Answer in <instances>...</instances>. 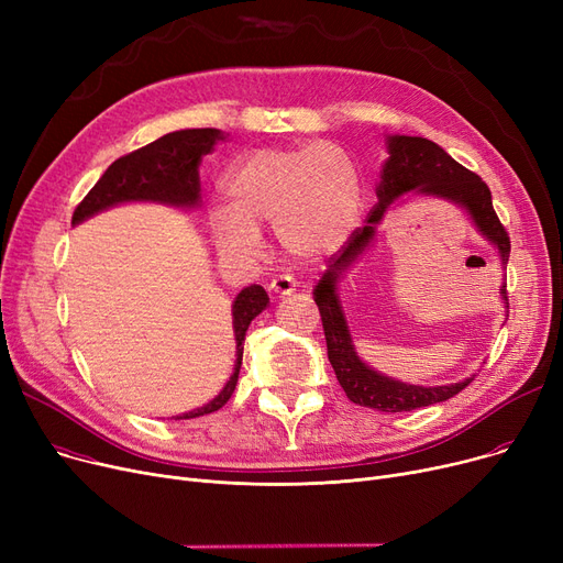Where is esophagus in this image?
<instances>
[{
    "instance_id": "34e87169",
    "label": "esophagus",
    "mask_w": 563,
    "mask_h": 563,
    "mask_svg": "<svg viewBox=\"0 0 563 563\" xmlns=\"http://www.w3.org/2000/svg\"><path fill=\"white\" fill-rule=\"evenodd\" d=\"M297 280H294L291 276H278V278H274L272 283H269V294L274 299H285V297H289V294H294L297 291Z\"/></svg>"
}]
</instances>
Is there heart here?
Returning a JSON list of instances; mask_svg holds the SVG:
<instances>
[{"instance_id": "heart-1", "label": "heart", "mask_w": 563, "mask_h": 563, "mask_svg": "<svg viewBox=\"0 0 563 563\" xmlns=\"http://www.w3.org/2000/svg\"><path fill=\"white\" fill-rule=\"evenodd\" d=\"M223 194L228 205L214 207L207 225L230 260H257L266 228L287 257L323 260L351 240L363 214L361 173L333 143L260 147L228 170Z\"/></svg>"}]
</instances>
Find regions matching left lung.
<instances>
[{"label":"left lung","mask_w":563,"mask_h":563,"mask_svg":"<svg viewBox=\"0 0 563 563\" xmlns=\"http://www.w3.org/2000/svg\"><path fill=\"white\" fill-rule=\"evenodd\" d=\"M386 147L388 159L380 166V180L376 185L378 202L367 219V225L351 236L349 246L340 255L331 257L329 269L323 272L312 294L314 303L319 306L321 312L323 335H327L329 346V361L346 397L353 404L376 408L383 412H408L452 399L472 378H475V374L459 383H448V386L427 388L397 380L369 367L358 356L356 344H353L346 314L338 294L340 280L353 269V264L369 251V246L376 240V228L386 219L390 207L404 202V196H429L461 207L470 217V221L475 223L484 240L495 246L501 269H507L511 242L505 225L499 223L493 210V198L486 183L479 175L452 159L438 143L422 136L388 134ZM499 297L505 308H509L507 283H501Z\"/></svg>","instance_id":"8db88e82"}]
</instances>
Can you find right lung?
<instances>
[{
    "label": "right lung",
    "mask_w": 563,
    "mask_h": 563,
    "mask_svg": "<svg viewBox=\"0 0 563 563\" xmlns=\"http://www.w3.org/2000/svg\"><path fill=\"white\" fill-rule=\"evenodd\" d=\"M225 132L214 128L202 130H177L164 134L162 139L147 143L139 151L115 159L104 173L96 187L86 194L73 214V225L84 223L115 205L125 202H157L175 210H198L200 198V159L214 151L219 141H225ZM269 306L264 287L251 285L236 294L232 301V331L236 344L234 369L223 386V390L200 408H194L175 420H194L207 412H214L232 397L236 378H240L242 356H244V338L251 321Z\"/></svg>",
    "instance_id": "obj_1"
}]
</instances>
